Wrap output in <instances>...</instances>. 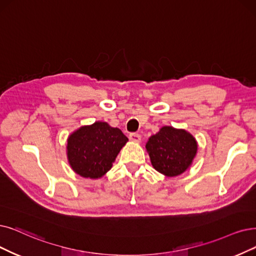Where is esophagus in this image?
<instances>
[{"label": "esophagus", "mask_w": 256, "mask_h": 256, "mask_svg": "<svg viewBox=\"0 0 256 256\" xmlns=\"http://www.w3.org/2000/svg\"><path fill=\"white\" fill-rule=\"evenodd\" d=\"M129 138H130V140L134 142H140V136L138 134H130Z\"/></svg>", "instance_id": "34e87169"}]
</instances>
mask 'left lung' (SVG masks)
I'll use <instances>...</instances> for the list:
<instances>
[{
    "label": "left lung",
    "instance_id": "left-lung-1",
    "mask_svg": "<svg viewBox=\"0 0 256 256\" xmlns=\"http://www.w3.org/2000/svg\"><path fill=\"white\" fill-rule=\"evenodd\" d=\"M146 150L153 168L173 178L185 172L196 156L198 142L184 129L164 126L149 138Z\"/></svg>",
    "mask_w": 256,
    "mask_h": 256
}]
</instances>
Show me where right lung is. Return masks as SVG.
Segmentation results:
<instances>
[{
  "label": "right lung",
  "mask_w": 256,
  "mask_h": 256,
  "mask_svg": "<svg viewBox=\"0 0 256 256\" xmlns=\"http://www.w3.org/2000/svg\"><path fill=\"white\" fill-rule=\"evenodd\" d=\"M127 142V136L118 128L109 126L106 122L80 127L67 140L69 165L83 178H102L111 169Z\"/></svg>",
  "instance_id": "right-lung-1"
}]
</instances>
